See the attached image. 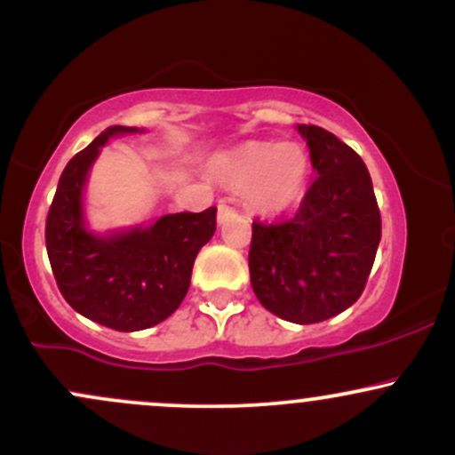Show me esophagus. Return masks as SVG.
<instances>
[{
	"instance_id": "1",
	"label": "esophagus",
	"mask_w": 455,
	"mask_h": 455,
	"mask_svg": "<svg viewBox=\"0 0 455 455\" xmlns=\"http://www.w3.org/2000/svg\"><path fill=\"white\" fill-rule=\"evenodd\" d=\"M235 213H237V212H235L233 210V207L231 205H228V203H220V205H218V222H227L228 220V218H233L235 216Z\"/></svg>"
}]
</instances>
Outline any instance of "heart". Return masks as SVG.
<instances>
[{
	"instance_id": "1",
	"label": "heart",
	"mask_w": 455,
	"mask_h": 455,
	"mask_svg": "<svg viewBox=\"0 0 455 455\" xmlns=\"http://www.w3.org/2000/svg\"><path fill=\"white\" fill-rule=\"evenodd\" d=\"M310 173V156L295 140H248L218 158V175L245 186V196L260 212L275 213L299 196Z\"/></svg>"
}]
</instances>
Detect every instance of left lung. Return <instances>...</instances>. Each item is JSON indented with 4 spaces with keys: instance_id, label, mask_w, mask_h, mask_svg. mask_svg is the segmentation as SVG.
I'll return each mask as SVG.
<instances>
[{
    "instance_id": "1",
    "label": "left lung",
    "mask_w": 455,
    "mask_h": 455,
    "mask_svg": "<svg viewBox=\"0 0 455 455\" xmlns=\"http://www.w3.org/2000/svg\"><path fill=\"white\" fill-rule=\"evenodd\" d=\"M316 180L293 216L252 222L248 267L259 301L310 325L340 315L363 293L380 242V212L363 160L336 134L297 126Z\"/></svg>"
}]
</instances>
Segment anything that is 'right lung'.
Segmentation results:
<instances>
[{
    "mask_svg": "<svg viewBox=\"0 0 455 455\" xmlns=\"http://www.w3.org/2000/svg\"><path fill=\"white\" fill-rule=\"evenodd\" d=\"M137 128L111 126L66 164L46 216V252L64 299L117 331L158 325L188 293L198 250L216 233V207L162 216L148 228L107 237L85 228L83 188L102 145Z\"/></svg>",
    "mask_w": 455,
    "mask_h": 455,
    "instance_id": "1",
    "label": "right lung"
}]
</instances>
